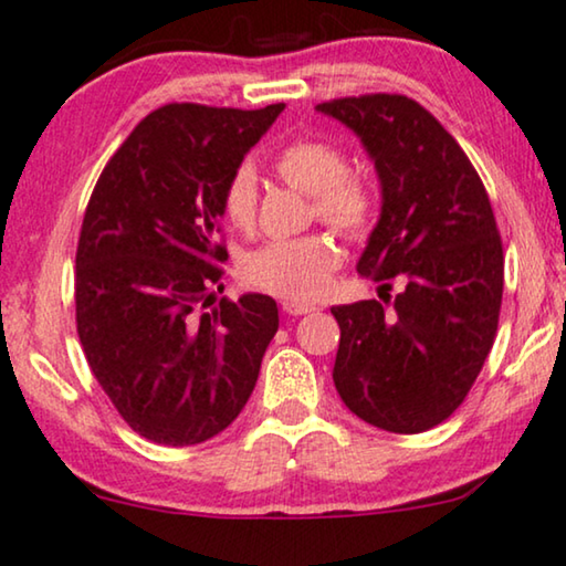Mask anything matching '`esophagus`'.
<instances>
[{
  "label": "esophagus",
  "mask_w": 566,
  "mask_h": 566,
  "mask_svg": "<svg viewBox=\"0 0 566 566\" xmlns=\"http://www.w3.org/2000/svg\"><path fill=\"white\" fill-rule=\"evenodd\" d=\"M282 311L287 313V315H307V313L315 311V305H311V303H292V300H287V303L282 305Z\"/></svg>",
  "instance_id": "1"
}]
</instances>
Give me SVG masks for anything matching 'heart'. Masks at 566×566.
Instances as JSON below:
<instances>
[{
  "mask_svg": "<svg viewBox=\"0 0 566 566\" xmlns=\"http://www.w3.org/2000/svg\"><path fill=\"white\" fill-rule=\"evenodd\" d=\"M279 176L290 186L313 196V209L338 235L357 240L370 230L375 199L370 186L349 170L346 155L334 142L318 137L292 139L276 155ZM224 222L235 230H251L259 209V172L240 163L224 178L220 193ZM338 266V248L326 235L271 240L240 261V279L251 290L292 303H311L328 290Z\"/></svg>",
  "mask_w": 566,
  "mask_h": 566,
  "instance_id": "heart-1",
  "label": "heart"
}]
</instances>
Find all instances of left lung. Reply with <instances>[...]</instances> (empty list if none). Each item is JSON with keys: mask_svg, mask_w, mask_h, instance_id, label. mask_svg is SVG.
Segmentation results:
<instances>
[{"mask_svg": "<svg viewBox=\"0 0 566 566\" xmlns=\"http://www.w3.org/2000/svg\"><path fill=\"white\" fill-rule=\"evenodd\" d=\"M315 108L357 134L380 178V220L357 271L380 290L403 284L390 311L378 300L331 307L342 328L336 390L367 424L424 432L463 403L494 344L504 255L492 201L461 145L411 97Z\"/></svg>", "mask_w": 566, "mask_h": 566, "instance_id": "obj_1", "label": "left lung"}]
</instances>
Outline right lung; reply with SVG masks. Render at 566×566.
<instances>
[{"mask_svg": "<svg viewBox=\"0 0 566 566\" xmlns=\"http://www.w3.org/2000/svg\"><path fill=\"white\" fill-rule=\"evenodd\" d=\"M282 111L163 105L113 153L87 201L77 334L120 419L157 446H199L230 427L279 328L269 295L214 303V292L228 261L222 184Z\"/></svg>", "mask_w": 566, "mask_h": 566, "instance_id": "obj_1", "label": "right lung"}]
</instances>
